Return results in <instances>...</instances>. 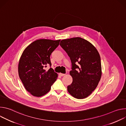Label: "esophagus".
Instances as JSON below:
<instances>
[{
    "label": "esophagus",
    "instance_id": "obj_1",
    "mask_svg": "<svg viewBox=\"0 0 126 126\" xmlns=\"http://www.w3.org/2000/svg\"><path fill=\"white\" fill-rule=\"evenodd\" d=\"M59 75L60 76H64L65 75V74H63V73H59Z\"/></svg>",
    "mask_w": 126,
    "mask_h": 126
}]
</instances>
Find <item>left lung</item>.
Instances as JSON below:
<instances>
[{"mask_svg": "<svg viewBox=\"0 0 126 126\" xmlns=\"http://www.w3.org/2000/svg\"><path fill=\"white\" fill-rule=\"evenodd\" d=\"M60 45L67 53L72 64L70 74L73 82L68 86L67 90L75 98H85L95 90L101 79L99 53L91 43L81 37L62 40Z\"/></svg>", "mask_w": 126, "mask_h": 126, "instance_id": "obj_1", "label": "left lung"}]
</instances>
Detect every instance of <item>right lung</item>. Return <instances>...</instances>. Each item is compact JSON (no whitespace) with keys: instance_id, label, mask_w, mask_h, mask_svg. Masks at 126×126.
<instances>
[{"instance_id":"1","label":"right lung","mask_w":126,"mask_h":126,"mask_svg":"<svg viewBox=\"0 0 126 126\" xmlns=\"http://www.w3.org/2000/svg\"><path fill=\"white\" fill-rule=\"evenodd\" d=\"M60 40L39 39L28 46L18 64V74L26 90L35 97L48 93L57 79V74L51 68L50 55L59 45ZM49 64L48 70L45 68Z\"/></svg>"}]
</instances>
